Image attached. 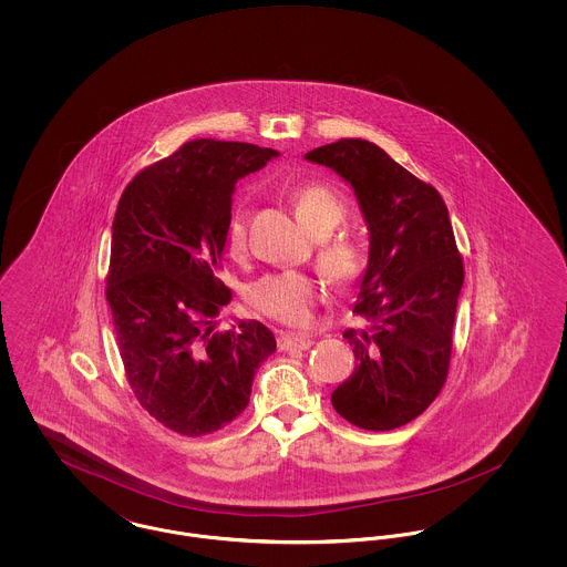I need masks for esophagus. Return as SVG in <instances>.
Instances as JSON below:
<instances>
[{
  "instance_id": "esophagus-1",
  "label": "esophagus",
  "mask_w": 567,
  "mask_h": 567,
  "mask_svg": "<svg viewBox=\"0 0 567 567\" xmlns=\"http://www.w3.org/2000/svg\"><path fill=\"white\" fill-rule=\"evenodd\" d=\"M312 347V336L310 333H282L278 338V349L280 351H306Z\"/></svg>"
}]
</instances>
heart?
I'll use <instances>...</instances> for the list:
<instances>
[{"label":"heart","mask_w":567,"mask_h":567,"mask_svg":"<svg viewBox=\"0 0 567 567\" xmlns=\"http://www.w3.org/2000/svg\"><path fill=\"white\" fill-rule=\"evenodd\" d=\"M297 216L317 238L329 236L347 216V204L327 185H303L291 195ZM225 244L231 257L240 259L248 248V210L234 206L225 225ZM323 270L338 285H351L363 271V252L351 238H336L319 248ZM323 297V282L317 274L303 270L270 271L255 280L246 299L250 308L271 321L303 324L312 319L315 306Z\"/></svg>","instance_id":"obj_1"}]
</instances>
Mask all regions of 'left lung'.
<instances>
[{"instance_id":"obj_1","label":"left lung","mask_w":567,"mask_h":567,"mask_svg":"<svg viewBox=\"0 0 567 567\" xmlns=\"http://www.w3.org/2000/svg\"><path fill=\"white\" fill-rule=\"evenodd\" d=\"M351 183L370 227V264L347 329L354 372L333 393L354 427L389 432L427 410L444 386L463 257L442 195L380 146L344 137L306 153Z\"/></svg>"}]
</instances>
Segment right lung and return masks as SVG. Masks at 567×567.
<instances>
[{
  "mask_svg": "<svg viewBox=\"0 0 567 567\" xmlns=\"http://www.w3.org/2000/svg\"><path fill=\"white\" fill-rule=\"evenodd\" d=\"M246 142L199 137L137 172L112 223L106 299L140 405L181 435L231 423L257 368L276 351L257 321L218 331L231 291L218 278L238 178L276 157Z\"/></svg>",
  "mask_w": 567,
  "mask_h": 567,
  "instance_id": "1",
  "label": "right lung"
}]
</instances>
